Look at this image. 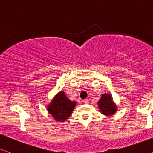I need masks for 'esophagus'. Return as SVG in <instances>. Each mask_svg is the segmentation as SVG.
I'll return each instance as SVG.
<instances>
[{
  "label": "esophagus",
  "mask_w": 153,
  "mask_h": 153,
  "mask_svg": "<svg viewBox=\"0 0 153 153\" xmlns=\"http://www.w3.org/2000/svg\"><path fill=\"white\" fill-rule=\"evenodd\" d=\"M83 103H85V104H87V103H88V99H84V100H83Z\"/></svg>",
  "instance_id": "esophagus-1"
}]
</instances>
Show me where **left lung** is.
<instances>
[{
    "instance_id": "obj_1",
    "label": "left lung",
    "mask_w": 153,
    "mask_h": 153,
    "mask_svg": "<svg viewBox=\"0 0 153 153\" xmlns=\"http://www.w3.org/2000/svg\"><path fill=\"white\" fill-rule=\"evenodd\" d=\"M97 105L101 114L107 116H111L116 114L117 105L113 100L112 95L108 93H104L97 102Z\"/></svg>"
}]
</instances>
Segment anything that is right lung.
<instances>
[{"instance_id":"add662e5","label":"right lung","mask_w":153,"mask_h":153,"mask_svg":"<svg viewBox=\"0 0 153 153\" xmlns=\"http://www.w3.org/2000/svg\"><path fill=\"white\" fill-rule=\"evenodd\" d=\"M76 105V101H71L64 91H59L51 100L47 106V110L56 121L65 122Z\"/></svg>"}]
</instances>
